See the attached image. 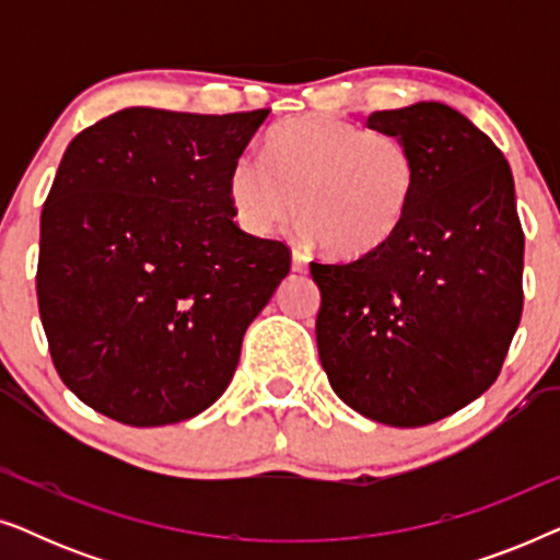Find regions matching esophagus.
<instances>
[{
	"label": "esophagus",
	"mask_w": 560,
	"mask_h": 560,
	"mask_svg": "<svg viewBox=\"0 0 560 560\" xmlns=\"http://www.w3.org/2000/svg\"><path fill=\"white\" fill-rule=\"evenodd\" d=\"M293 270L295 272H308V257L303 255V252L293 249Z\"/></svg>",
	"instance_id": "1"
}]
</instances>
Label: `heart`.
<instances>
[{
	"instance_id": "heart-1",
	"label": "heart",
	"mask_w": 560,
	"mask_h": 560,
	"mask_svg": "<svg viewBox=\"0 0 560 560\" xmlns=\"http://www.w3.org/2000/svg\"><path fill=\"white\" fill-rule=\"evenodd\" d=\"M420 183L400 135L328 114L290 119L267 137L265 160L244 152L229 171V201L244 232L267 236L295 211L328 255L359 259L400 232Z\"/></svg>"
}]
</instances>
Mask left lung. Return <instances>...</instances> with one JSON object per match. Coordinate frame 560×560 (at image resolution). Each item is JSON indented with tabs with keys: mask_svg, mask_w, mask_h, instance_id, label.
<instances>
[{
	"mask_svg": "<svg viewBox=\"0 0 560 560\" xmlns=\"http://www.w3.org/2000/svg\"><path fill=\"white\" fill-rule=\"evenodd\" d=\"M418 158L400 232L354 262H311L316 341L334 393L364 418L418 428L500 377L523 316L525 234L500 148L439 102L374 112Z\"/></svg>",
	"mask_w": 560,
	"mask_h": 560,
	"instance_id": "8db88e82",
	"label": "left lung"
}]
</instances>
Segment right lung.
<instances>
[{"mask_svg": "<svg viewBox=\"0 0 560 560\" xmlns=\"http://www.w3.org/2000/svg\"><path fill=\"white\" fill-rule=\"evenodd\" d=\"M270 109L132 106L79 132L43 203L37 308L66 387L125 425L180 423L221 397L244 331L290 272L242 232L229 171Z\"/></svg>", "mask_w": 560, "mask_h": 560, "instance_id": "right-lung-1", "label": "right lung"}]
</instances>
